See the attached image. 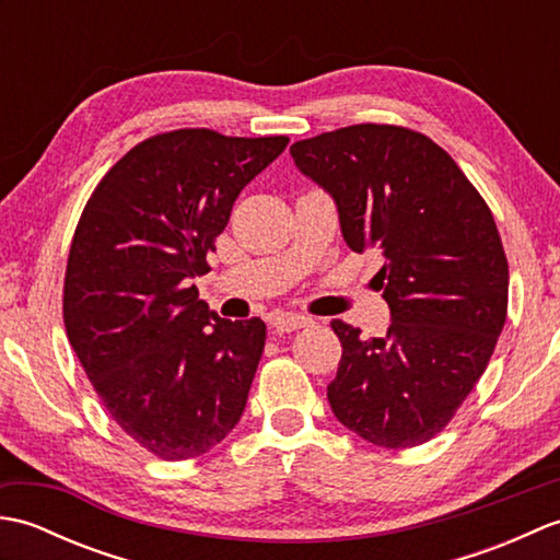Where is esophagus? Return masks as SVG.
I'll use <instances>...</instances> for the list:
<instances>
[{
	"label": "esophagus",
	"mask_w": 560,
	"mask_h": 560,
	"mask_svg": "<svg viewBox=\"0 0 560 560\" xmlns=\"http://www.w3.org/2000/svg\"><path fill=\"white\" fill-rule=\"evenodd\" d=\"M313 319L305 317V315H299V313H287V315H277L273 317L271 327L277 331H293V329H303V327H311Z\"/></svg>",
	"instance_id": "34e87169"
}]
</instances>
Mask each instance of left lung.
Instances as JSON below:
<instances>
[{
	"mask_svg": "<svg viewBox=\"0 0 560 560\" xmlns=\"http://www.w3.org/2000/svg\"><path fill=\"white\" fill-rule=\"evenodd\" d=\"M301 173L335 197L353 253L377 247L392 325L341 341L327 387L337 419L380 447H416L452 421L491 361L508 315V257L479 189L433 139L397 125H351L295 141Z\"/></svg>",
	"mask_w": 560,
	"mask_h": 560,
	"instance_id": "obj_1",
	"label": "left lung"
}]
</instances>
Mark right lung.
<instances>
[{"mask_svg":"<svg viewBox=\"0 0 560 560\" xmlns=\"http://www.w3.org/2000/svg\"><path fill=\"white\" fill-rule=\"evenodd\" d=\"M287 144L205 127L149 137L81 211L67 337L113 421L161 459L205 455L243 416L267 327L211 313L189 279L209 271L233 201Z\"/></svg>","mask_w":560,"mask_h":560,"instance_id":"1","label":"right lung"}]
</instances>
